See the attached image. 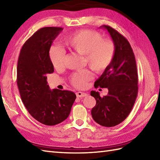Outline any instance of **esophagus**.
I'll use <instances>...</instances> for the list:
<instances>
[{
  "mask_svg": "<svg viewBox=\"0 0 160 160\" xmlns=\"http://www.w3.org/2000/svg\"><path fill=\"white\" fill-rule=\"evenodd\" d=\"M87 96V93L81 92V91H78V92L76 93V96L78 98H83V97H85Z\"/></svg>",
  "mask_w": 160,
  "mask_h": 160,
  "instance_id": "esophagus-1",
  "label": "esophagus"
}]
</instances>
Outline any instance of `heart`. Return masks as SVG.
Here are the masks:
<instances>
[{"mask_svg": "<svg viewBox=\"0 0 160 160\" xmlns=\"http://www.w3.org/2000/svg\"><path fill=\"white\" fill-rule=\"evenodd\" d=\"M63 42L68 49L84 55L87 63L95 72L101 73L109 67L115 55V45L111 40H104L99 32L89 29L79 30L66 36ZM49 57L52 65L59 69L64 65L65 53L58 47H51ZM92 75L89 70L83 69L74 73L71 76V84L78 89L87 86Z\"/></svg>", "mask_w": 160, "mask_h": 160, "instance_id": "obj_1", "label": "heart"}]
</instances>
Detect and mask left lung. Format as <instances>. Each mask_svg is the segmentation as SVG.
Here are the masks:
<instances>
[{
  "instance_id": "obj_1",
  "label": "left lung",
  "mask_w": 160,
  "mask_h": 160,
  "mask_svg": "<svg viewBox=\"0 0 160 160\" xmlns=\"http://www.w3.org/2000/svg\"><path fill=\"white\" fill-rule=\"evenodd\" d=\"M107 29L115 45V55L111 65L95 82V88H107V96L100 97L91 91L96 104L91 109L95 122L106 127H115L123 122L130 113L138 92V76L134 53L124 36L108 25Z\"/></svg>"
}]
</instances>
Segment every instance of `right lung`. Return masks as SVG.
<instances>
[{
	"label": "right lung",
	"instance_id": "right-lung-1",
	"mask_svg": "<svg viewBox=\"0 0 160 160\" xmlns=\"http://www.w3.org/2000/svg\"><path fill=\"white\" fill-rule=\"evenodd\" d=\"M63 29L47 27L38 30L24 44L17 65V85L29 114L40 123L53 126L65 120L76 98L72 91L49 89L47 76L54 69L49 52Z\"/></svg>",
	"mask_w": 160,
	"mask_h": 160
}]
</instances>
